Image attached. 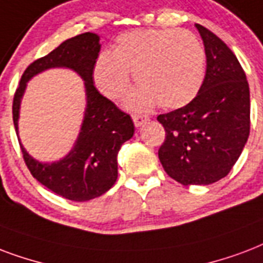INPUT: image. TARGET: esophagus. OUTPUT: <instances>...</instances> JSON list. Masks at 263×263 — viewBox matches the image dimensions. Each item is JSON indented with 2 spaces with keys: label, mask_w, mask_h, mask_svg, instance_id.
<instances>
[{
  "label": "esophagus",
  "mask_w": 263,
  "mask_h": 263,
  "mask_svg": "<svg viewBox=\"0 0 263 263\" xmlns=\"http://www.w3.org/2000/svg\"><path fill=\"white\" fill-rule=\"evenodd\" d=\"M132 120H134L135 127H140V125H143V124L149 121V116H146V114H132Z\"/></svg>",
  "instance_id": "obj_1"
}]
</instances>
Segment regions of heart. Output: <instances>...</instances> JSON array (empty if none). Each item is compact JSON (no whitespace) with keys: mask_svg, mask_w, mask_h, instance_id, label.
Here are the masks:
<instances>
[{"mask_svg":"<svg viewBox=\"0 0 263 263\" xmlns=\"http://www.w3.org/2000/svg\"><path fill=\"white\" fill-rule=\"evenodd\" d=\"M205 51L189 30H135L121 34L113 52H102L93 67L96 87L110 99H120L131 85L128 109L145 111L160 102L164 109H179L196 98L203 85Z\"/></svg>","mask_w":263,"mask_h":263,"instance_id":"obj_1","label":"heart"}]
</instances>
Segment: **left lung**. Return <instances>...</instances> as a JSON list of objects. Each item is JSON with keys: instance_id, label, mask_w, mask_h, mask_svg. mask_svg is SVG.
<instances>
[{"instance_id": "8db88e82", "label": "left lung", "mask_w": 263, "mask_h": 263, "mask_svg": "<svg viewBox=\"0 0 263 263\" xmlns=\"http://www.w3.org/2000/svg\"><path fill=\"white\" fill-rule=\"evenodd\" d=\"M207 70L190 103L157 120L165 129L158 149L164 171L182 185H211L225 178L250 135V87L243 67L219 37L196 25Z\"/></svg>"}]
</instances>
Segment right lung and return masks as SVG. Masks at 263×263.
Wrapping results in <instances>:
<instances>
[{"label": "right lung", "instance_id": "1", "mask_svg": "<svg viewBox=\"0 0 263 263\" xmlns=\"http://www.w3.org/2000/svg\"><path fill=\"white\" fill-rule=\"evenodd\" d=\"M99 35L83 33L66 40L51 53L34 60L20 78L12 105L17 135L22 96L30 78L52 67L74 70L85 81L87 107L74 147L56 163L34 160L19 142L25 163L35 179L53 193L73 201H88L106 193L118 175L117 154L124 142L134 135V123L111 100L100 95L93 85V67L99 56Z\"/></svg>", "mask_w": 263, "mask_h": 263}]
</instances>
